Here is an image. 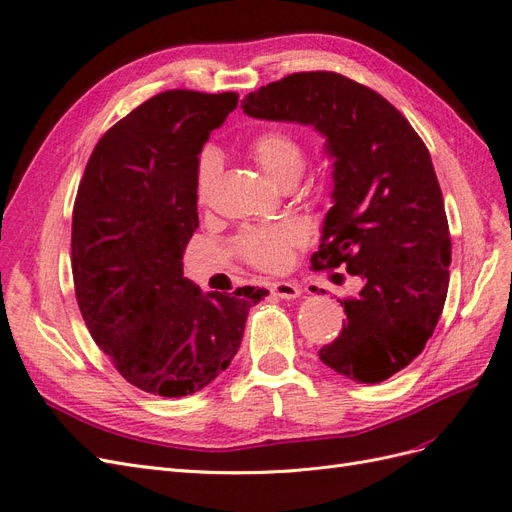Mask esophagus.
Wrapping results in <instances>:
<instances>
[{
  "mask_svg": "<svg viewBox=\"0 0 512 512\" xmlns=\"http://www.w3.org/2000/svg\"><path fill=\"white\" fill-rule=\"evenodd\" d=\"M270 291L280 300H295V298H300V293H302V289L298 285L287 283V280H276V283H272Z\"/></svg>",
  "mask_w": 512,
  "mask_h": 512,
  "instance_id": "obj_1",
  "label": "esophagus"
}]
</instances>
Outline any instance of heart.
I'll return each mask as SVG.
<instances>
[{"label":"heart","instance_id":"obj_1","mask_svg":"<svg viewBox=\"0 0 512 512\" xmlns=\"http://www.w3.org/2000/svg\"><path fill=\"white\" fill-rule=\"evenodd\" d=\"M249 153L257 166L276 183L285 185L298 180L304 168V151L300 142L283 129L261 131L249 144ZM221 170V155L214 148H204L197 159L195 170V197L206 202L210 187ZM306 242V232L300 223L283 221L272 225L244 227L234 240V251L240 259L251 263L257 270L280 272L285 270L293 251Z\"/></svg>","mask_w":512,"mask_h":512}]
</instances>
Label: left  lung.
Masks as SVG:
<instances>
[{"label":"left lung","instance_id":"1","mask_svg":"<svg viewBox=\"0 0 512 512\" xmlns=\"http://www.w3.org/2000/svg\"><path fill=\"white\" fill-rule=\"evenodd\" d=\"M253 119L312 125L334 159V206L315 270L364 280L325 366L357 383L406 368L432 338L449 289L451 236L442 191L417 131L383 95L336 72H298L249 93Z\"/></svg>","mask_w":512,"mask_h":512}]
</instances>
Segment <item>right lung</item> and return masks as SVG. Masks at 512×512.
Segmentation results:
<instances>
[{
    "label": "right lung",
    "instance_id": "1",
    "mask_svg": "<svg viewBox=\"0 0 512 512\" xmlns=\"http://www.w3.org/2000/svg\"><path fill=\"white\" fill-rule=\"evenodd\" d=\"M238 93L163 91L97 142L72 214L78 308L127 383L183 398L210 385L240 349L266 289L210 291L183 276L197 221L195 170Z\"/></svg>",
    "mask_w": 512,
    "mask_h": 512
}]
</instances>
